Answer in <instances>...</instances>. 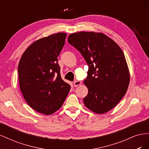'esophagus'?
I'll return each mask as SVG.
<instances>
[{"label":"esophagus","instance_id":"34e87169","mask_svg":"<svg viewBox=\"0 0 149 149\" xmlns=\"http://www.w3.org/2000/svg\"><path fill=\"white\" fill-rule=\"evenodd\" d=\"M81 84V81H75L74 82V86L75 87L78 86Z\"/></svg>","mask_w":149,"mask_h":149}]
</instances>
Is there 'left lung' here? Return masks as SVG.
I'll return each mask as SVG.
<instances>
[{
  "label": "left lung",
  "mask_w": 149,
  "mask_h": 149,
  "mask_svg": "<svg viewBox=\"0 0 149 149\" xmlns=\"http://www.w3.org/2000/svg\"><path fill=\"white\" fill-rule=\"evenodd\" d=\"M68 42L81 53L89 65L84 81L88 89L84 105L97 114L109 111L124 97L130 82L123 50L113 40L100 32L72 33Z\"/></svg>",
  "instance_id": "8db88e82"
}]
</instances>
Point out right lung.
Wrapping results in <instances>:
<instances>
[{"label": "right lung", "mask_w": 149, "mask_h": 149, "mask_svg": "<svg viewBox=\"0 0 149 149\" xmlns=\"http://www.w3.org/2000/svg\"><path fill=\"white\" fill-rule=\"evenodd\" d=\"M66 34L57 33L36 40L26 49L18 66L20 88L28 104L50 115L63 104L70 86L62 79L57 57Z\"/></svg>", "instance_id": "right-lung-1"}]
</instances>
